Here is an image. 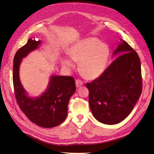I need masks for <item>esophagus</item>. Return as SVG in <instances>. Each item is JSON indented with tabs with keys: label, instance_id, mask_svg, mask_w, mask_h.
<instances>
[{
	"label": "esophagus",
	"instance_id": "1",
	"mask_svg": "<svg viewBox=\"0 0 154 154\" xmlns=\"http://www.w3.org/2000/svg\"><path fill=\"white\" fill-rule=\"evenodd\" d=\"M83 85V82L81 80H80V79H78V80H76V87H81Z\"/></svg>",
	"mask_w": 154,
	"mask_h": 154
}]
</instances>
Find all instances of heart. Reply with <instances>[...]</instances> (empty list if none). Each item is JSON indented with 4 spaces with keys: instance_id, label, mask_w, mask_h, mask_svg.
I'll return each instance as SVG.
<instances>
[{
    "instance_id": "b5f03b06",
    "label": "heart",
    "mask_w": 154,
    "mask_h": 154,
    "mask_svg": "<svg viewBox=\"0 0 154 154\" xmlns=\"http://www.w3.org/2000/svg\"><path fill=\"white\" fill-rule=\"evenodd\" d=\"M69 54L74 62L79 63V70L83 76L94 79L105 71L110 51L107 44L100 42L96 38L88 37L72 45ZM61 63L68 69L74 67V63L68 58H63Z\"/></svg>"
}]
</instances>
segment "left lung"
Returning a JSON list of instances; mask_svg holds the SVG:
<instances>
[{
	"instance_id": "1",
	"label": "left lung",
	"mask_w": 154,
	"mask_h": 154,
	"mask_svg": "<svg viewBox=\"0 0 154 154\" xmlns=\"http://www.w3.org/2000/svg\"><path fill=\"white\" fill-rule=\"evenodd\" d=\"M121 40L113 54H122L99 78L86 83L92 113L106 125L119 123L127 118L142 92L140 60L127 42Z\"/></svg>"
}]
</instances>
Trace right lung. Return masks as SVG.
Masks as SVG:
<instances>
[{
  "mask_svg": "<svg viewBox=\"0 0 154 154\" xmlns=\"http://www.w3.org/2000/svg\"><path fill=\"white\" fill-rule=\"evenodd\" d=\"M40 41L29 38L18 49L13 60V82L18 105L31 122L43 128H52L61 124L67 115L70 97L76 91L74 78L67 76H52L48 88L42 95L36 98L27 96L19 78V66L22 58L36 49Z\"/></svg>",
  "mask_w": 154,
  "mask_h": 154,
  "instance_id": "add662e5",
  "label": "right lung"
}]
</instances>
